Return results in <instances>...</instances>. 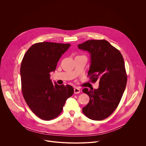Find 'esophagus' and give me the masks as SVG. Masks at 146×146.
Instances as JSON below:
<instances>
[{"mask_svg":"<svg viewBox=\"0 0 146 146\" xmlns=\"http://www.w3.org/2000/svg\"><path fill=\"white\" fill-rule=\"evenodd\" d=\"M80 92V90L78 88H76L74 89V93L75 94H78Z\"/></svg>","mask_w":146,"mask_h":146,"instance_id":"1","label":"esophagus"}]
</instances>
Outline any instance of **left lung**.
<instances>
[{"mask_svg": "<svg viewBox=\"0 0 146 146\" xmlns=\"http://www.w3.org/2000/svg\"><path fill=\"white\" fill-rule=\"evenodd\" d=\"M78 48L91 54L88 76L92 82L99 83L98 89L82 90L90 97L82 112L91 119H104L116 109L126 87L123 58L119 50L105 40H87L78 44Z\"/></svg>", "mask_w": 146, "mask_h": 146, "instance_id": "obj_1", "label": "left lung"}]
</instances>
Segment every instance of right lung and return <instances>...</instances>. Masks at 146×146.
<instances>
[{
    "label": "right lung",
    "mask_w": 146,
    "mask_h": 146,
    "mask_svg": "<svg viewBox=\"0 0 146 146\" xmlns=\"http://www.w3.org/2000/svg\"><path fill=\"white\" fill-rule=\"evenodd\" d=\"M70 46L69 43H37L23 59L20 73L23 96L31 110L42 119L58 117L74 93L72 86L54 84L50 79V72L55 71L62 55Z\"/></svg>",
    "instance_id": "1"
}]
</instances>
